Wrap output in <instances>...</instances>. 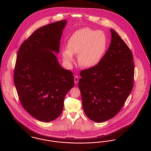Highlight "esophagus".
Segmentation results:
<instances>
[{
    "instance_id": "esophagus-1",
    "label": "esophagus",
    "mask_w": 151,
    "mask_h": 151,
    "mask_svg": "<svg viewBox=\"0 0 151 151\" xmlns=\"http://www.w3.org/2000/svg\"><path fill=\"white\" fill-rule=\"evenodd\" d=\"M74 81H75V84H77L78 83V81H79V78H78V76H75L74 77Z\"/></svg>"
}]
</instances>
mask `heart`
<instances>
[{
  "mask_svg": "<svg viewBox=\"0 0 151 151\" xmlns=\"http://www.w3.org/2000/svg\"><path fill=\"white\" fill-rule=\"evenodd\" d=\"M106 34L102 30L85 27L75 32L68 39L67 49L62 51L63 61L71 66L73 55L78 54L79 65L84 68H92L100 63L108 48Z\"/></svg>",
  "mask_w": 151,
  "mask_h": 151,
  "instance_id": "obj_1",
  "label": "heart"
}]
</instances>
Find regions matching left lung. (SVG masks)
<instances>
[{"mask_svg": "<svg viewBox=\"0 0 151 151\" xmlns=\"http://www.w3.org/2000/svg\"><path fill=\"white\" fill-rule=\"evenodd\" d=\"M110 46L99 64L82 70L79 89L86 116L104 122L121 110L134 86V63L129 47L113 29Z\"/></svg>", "mask_w": 151, "mask_h": 151, "instance_id": "1", "label": "left lung"}]
</instances>
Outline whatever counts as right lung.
I'll list each match as a JSON object with an SVG mask.
<instances>
[{"mask_svg":"<svg viewBox=\"0 0 151 151\" xmlns=\"http://www.w3.org/2000/svg\"><path fill=\"white\" fill-rule=\"evenodd\" d=\"M66 20L37 29L20 46L14 67V83L22 107L41 122L60 115L67 93L74 86V77L63 68L55 53Z\"/></svg>","mask_w":151,"mask_h":151,"instance_id":"add662e5","label":"right lung"}]
</instances>
